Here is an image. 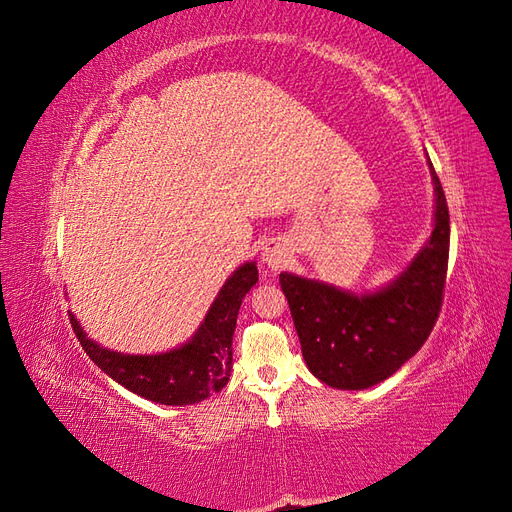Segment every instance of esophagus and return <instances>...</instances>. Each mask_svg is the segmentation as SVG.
<instances>
[{
    "mask_svg": "<svg viewBox=\"0 0 512 512\" xmlns=\"http://www.w3.org/2000/svg\"><path fill=\"white\" fill-rule=\"evenodd\" d=\"M262 262L273 271H280L288 265V250L282 241L271 239L262 247Z\"/></svg>",
    "mask_w": 512,
    "mask_h": 512,
    "instance_id": "1",
    "label": "esophagus"
}]
</instances>
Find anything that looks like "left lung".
<instances>
[{
	"label": "left lung",
	"mask_w": 512,
	"mask_h": 512,
	"mask_svg": "<svg viewBox=\"0 0 512 512\" xmlns=\"http://www.w3.org/2000/svg\"><path fill=\"white\" fill-rule=\"evenodd\" d=\"M436 224L412 265L374 294H352L305 277L280 273L303 359L333 389H369L404 365L427 342L446 284L451 222L433 170Z\"/></svg>",
	"instance_id": "1"
}]
</instances>
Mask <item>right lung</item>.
Listing matches in <instances>:
<instances>
[{"instance_id":"add662e5","label":"right lung","mask_w":512,"mask_h":512,"mask_svg":"<svg viewBox=\"0 0 512 512\" xmlns=\"http://www.w3.org/2000/svg\"><path fill=\"white\" fill-rule=\"evenodd\" d=\"M256 282V262H245L228 277L190 342L164 354H121L100 348L83 333L72 314L70 322L89 359L115 382L156 404L190 406L226 386L239 307Z\"/></svg>"}]
</instances>
